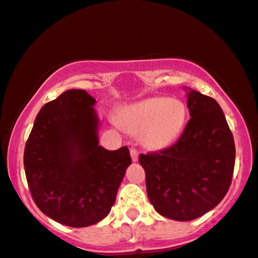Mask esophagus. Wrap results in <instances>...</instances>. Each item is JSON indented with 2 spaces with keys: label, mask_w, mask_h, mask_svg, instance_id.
<instances>
[{
  "label": "esophagus",
  "mask_w": 258,
  "mask_h": 258,
  "mask_svg": "<svg viewBox=\"0 0 258 258\" xmlns=\"http://www.w3.org/2000/svg\"><path fill=\"white\" fill-rule=\"evenodd\" d=\"M130 154H131V157H132V161L133 162H137L138 161V151L136 150V149H131V150H130Z\"/></svg>",
  "instance_id": "1"
}]
</instances>
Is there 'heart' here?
<instances>
[{"mask_svg": "<svg viewBox=\"0 0 258 258\" xmlns=\"http://www.w3.org/2000/svg\"><path fill=\"white\" fill-rule=\"evenodd\" d=\"M186 119L187 109L180 99L151 97L123 107L117 123L132 135H141L144 147L161 150L180 137Z\"/></svg>", "mask_w": 258, "mask_h": 258, "instance_id": "heart-1", "label": "heart"}]
</instances>
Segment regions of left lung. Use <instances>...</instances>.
I'll return each instance as SVG.
<instances>
[{
  "label": "left lung",
  "instance_id": "obj_1",
  "mask_svg": "<svg viewBox=\"0 0 258 258\" xmlns=\"http://www.w3.org/2000/svg\"><path fill=\"white\" fill-rule=\"evenodd\" d=\"M191 119L173 147L139 155L147 192L157 213L175 221H191L223 200L233 175V136L218 102L190 88Z\"/></svg>",
  "mask_w": 258,
  "mask_h": 258
}]
</instances>
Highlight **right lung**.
<instances>
[{"label": "right lung", "mask_w": 258, "mask_h": 258, "mask_svg": "<svg viewBox=\"0 0 258 258\" xmlns=\"http://www.w3.org/2000/svg\"><path fill=\"white\" fill-rule=\"evenodd\" d=\"M95 104L85 90L63 92L43 105L25 147L36 206L70 227H88L109 214L132 162L126 147L110 151L98 144Z\"/></svg>", "instance_id": "add662e5"}]
</instances>
